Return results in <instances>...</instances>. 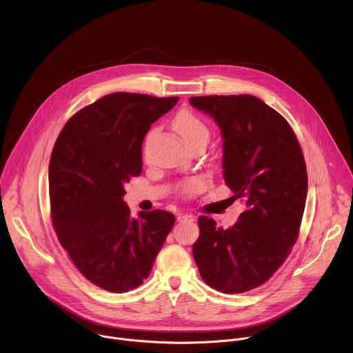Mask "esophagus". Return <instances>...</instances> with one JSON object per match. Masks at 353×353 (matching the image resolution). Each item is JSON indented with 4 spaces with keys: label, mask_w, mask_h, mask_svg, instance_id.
Returning <instances> with one entry per match:
<instances>
[{
    "label": "esophagus",
    "mask_w": 353,
    "mask_h": 353,
    "mask_svg": "<svg viewBox=\"0 0 353 353\" xmlns=\"http://www.w3.org/2000/svg\"><path fill=\"white\" fill-rule=\"evenodd\" d=\"M177 221L179 222H194L195 221V216L194 215H187V214H180L177 216Z\"/></svg>",
    "instance_id": "1"
}]
</instances>
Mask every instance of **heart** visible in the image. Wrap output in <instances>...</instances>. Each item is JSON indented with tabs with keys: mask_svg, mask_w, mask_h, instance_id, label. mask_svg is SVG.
<instances>
[{
	"mask_svg": "<svg viewBox=\"0 0 353 353\" xmlns=\"http://www.w3.org/2000/svg\"><path fill=\"white\" fill-rule=\"evenodd\" d=\"M173 128L177 132V135L185 142L187 146L203 142V143H208L210 138H211V130L210 125L201 119L198 114L190 112V110H184L180 112L174 120H173ZM155 131H150L146 141H149L150 138L154 137ZM204 183L198 177H191L184 180L180 184V192L184 196H191L194 194H196L201 188H203Z\"/></svg>",
	"mask_w": 353,
	"mask_h": 353,
	"instance_id": "heart-1",
	"label": "heart"
}]
</instances>
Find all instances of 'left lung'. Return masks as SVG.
Instances as JSON below:
<instances>
[{
	"mask_svg": "<svg viewBox=\"0 0 353 353\" xmlns=\"http://www.w3.org/2000/svg\"><path fill=\"white\" fill-rule=\"evenodd\" d=\"M215 119L223 137V176L245 210L229 229L199 216L192 256L201 278L223 293L265 283L299 237L307 196V169L289 123L251 94L190 97Z\"/></svg>",
	"mask_w": 353,
	"mask_h": 353,
	"instance_id": "8db88e82",
	"label": "left lung"
}]
</instances>
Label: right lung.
I'll return each instance as SVG.
<instances>
[{
    "label": "right lung",
    "instance_id": "obj_1",
    "mask_svg": "<svg viewBox=\"0 0 353 353\" xmlns=\"http://www.w3.org/2000/svg\"><path fill=\"white\" fill-rule=\"evenodd\" d=\"M179 97L117 92L77 112L50 158V214L60 244L96 286L123 293L148 278L176 218H132L124 185L142 172V141Z\"/></svg>",
    "mask_w": 353,
    "mask_h": 353
}]
</instances>
